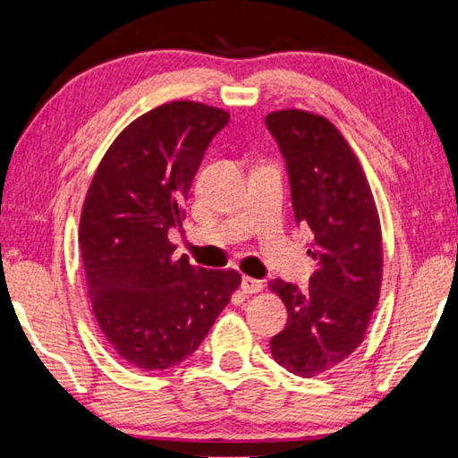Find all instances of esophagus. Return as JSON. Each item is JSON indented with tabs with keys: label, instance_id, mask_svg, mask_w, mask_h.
Segmentation results:
<instances>
[{
	"label": "esophagus",
	"instance_id": "obj_1",
	"mask_svg": "<svg viewBox=\"0 0 458 458\" xmlns=\"http://www.w3.org/2000/svg\"><path fill=\"white\" fill-rule=\"evenodd\" d=\"M241 288H242L244 294H257V293L263 291V282L261 280H255V278H249V276H244Z\"/></svg>",
	"mask_w": 458,
	"mask_h": 458
}]
</instances>
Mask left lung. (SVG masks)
I'll return each mask as SVG.
<instances>
[{
    "label": "left lung",
    "instance_id": "obj_1",
    "mask_svg": "<svg viewBox=\"0 0 458 458\" xmlns=\"http://www.w3.org/2000/svg\"><path fill=\"white\" fill-rule=\"evenodd\" d=\"M266 124L286 159L294 220L313 234L307 253L318 261L307 291L269 282L288 311L269 344L282 367L313 377L363 343L382 291V226L363 167L330 120L288 107L267 114Z\"/></svg>",
    "mask_w": 458,
    "mask_h": 458
}]
</instances>
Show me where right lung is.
Listing matches in <instances>:
<instances>
[{"label": "right lung", "instance_id": "add662e5", "mask_svg": "<svg viewBox=\"0 0 458 458\" xmlns=\"http://www.w3.org/2000/svg\"><path fill=\"white\" fill-rule=\"evenodd\" d=\"M226 109L170 101L132 120L93 174L79 244L89 299L109 349L162 371L199 349L241 286L236 269L174 257L167 230L184 220L192 178Z\"/></svg>", "mask_w": 458, "mask_h": 458}]
</instances>
